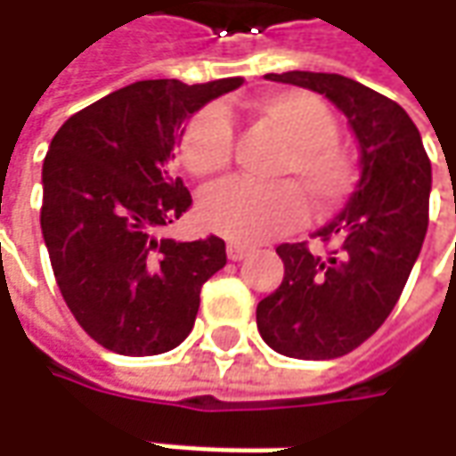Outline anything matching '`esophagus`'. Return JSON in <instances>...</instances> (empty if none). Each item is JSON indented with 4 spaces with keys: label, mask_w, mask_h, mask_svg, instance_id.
<instances>
[{
    "label": "esophagus",
    "mask_w": 456,
    "mask_h": 456,
    "mask_svg": "<svg viewBox=\"0 0 456 456\" xmlns=\"http://www.w3.org/2000/svg\"><path fill=\"white\" fill-rule=\"evenodd\" d=\"M225 251H228V258H231V261H240V258H246V256L251 254V248H248V246L236 243V240H231Z\"/></svg>",
    "instance_id": "obj_1"
}]
</instances>
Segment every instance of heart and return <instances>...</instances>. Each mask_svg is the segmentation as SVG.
I'll list each match as a JSON object with an SVG mask.
<instances>
[{
  "mask_svg": "<svg viewBox=\"0 0 456 456\" xmlns=\"http://www.w3.org/2000/svg\"><path fill=\"white\" fill-rule=\"evenodd\" d=\"M256 121L272 126L287 142L273 175L289 183H225L200 202L205 228L236 243H258L294 231L305 220L306 205L327 213L347 200L358 184V167L338 136L335 114L322 98L306 91H276L251 103ZM177 154L195 177H216L233 157V124L225 109L205 106L184 124Z\"/></svg>",
  "mask_w": 456,
  "mask_h": 456,
  "instance_id": "heart-1",
  "label": "heart"
}]
</instances>
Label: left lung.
Here are the masks:
<instances>
[{
	"mask_svg": "<svg viewBox=\"0 0 456 456\" xmlns=\"http://www.w3.org/2000/svg\"><path fill=\"white\" fill-rule=\"evenodd\" d=\"M330 98L360 144V183L345 210L314 236L312 254L281 243V284L256 306L264 342L299 360H332L368 340L398 302L429 225L431 162L409 114L383 94L338 73H269Z\"/></svg>",
	"mask_w": 456,
	"mask_h": 456,
	"instance_id": "8db88e82",
	"label": "left lung"
}]
</instances>
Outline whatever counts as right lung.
Returning a JSON list of instances; mask_svg holds the SVG:
<instances>
[{"label": "right lung", "instance_id": "obj_1", "mask_svg": "<svg viewBox=\"0 0 456 456\" xmlns=\"http://www.w3.org/2000/svg\"><path fill=\"white\" fill-rule=\"evenodd\" d=\"M243 78L136 80L62 124L43 165L40 225L62 299L118 355H159L190 335L202 284L225 266L218 236H162L192 205L169 159L183 124Z\"/></svg>", "mask_w": 456, "mask_h": 456}]
</instances>
